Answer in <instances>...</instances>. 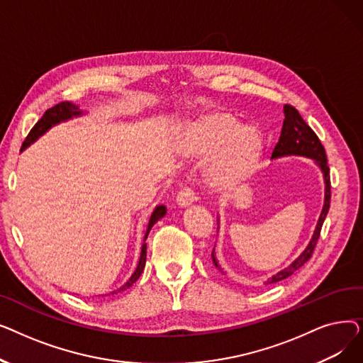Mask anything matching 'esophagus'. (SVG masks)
Segmentation results:
<instances>
[{
	"instance_id": "34e87169",
	"label": "esophagus",
	"mask_w": 363,
	"mask_h": 363,
	"mask_svg": "<svg viewBox=\"0 0 363 363\" xmlns=\"http://www.w3.org/2000/svg\"><path fill=\"white\" fill-rule=\"evenodd\" d=\"M196 200V196H194V191L189 186H184L181 191L178 193L177 196V203L179 207H188L191 206Z\"/></svg>"
}]
</instances>
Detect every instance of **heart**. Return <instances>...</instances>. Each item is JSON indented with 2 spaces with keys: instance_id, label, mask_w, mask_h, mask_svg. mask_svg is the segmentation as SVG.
<instances>
[{
  "instance_id": "obj_1",
  "label": "heart",
  "mask_w": 363,
  "mask_h": 363,
  "mask_svg": "<svg viewBox=\"0 0 363 363\" xmlns=\"http://www.w3.org/2000/svg\"><path fill=\"white\" fill-rule=\"evenodd\" d=\"M234 113L216 110L188 122L182 135L186 157H212L206 181L219 191H235L252 178L263 155V137L253 125H238Z\"/></svg>"
}]
</instances>
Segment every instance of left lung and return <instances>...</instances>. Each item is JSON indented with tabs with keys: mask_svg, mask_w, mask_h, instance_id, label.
<instances>
[{
	"mask_svg": "<svg viewBox=\"0 0 363 363\" xmlns=\"http://www.w3.org/2000/svg\"><path fill=\"white\" fill-rule=\"evenodd\" d=\"M284 116H285V119H284L282 129H281V137L272 151L271 159H279V157H287V156H303V157L313 159L323 174V182H325V199H323V207H322V212L319 215L312 240L309 241L306 249L303 250V253L289 266V268L279 271L277 275H274L272 278L266 281V284H274V282H278V281H282L285 278L291 277L312 257L315 245L320 235L323 220H325L327 213L330 211V200H331L330 167H328V162H327L325 148H323V145L320 144L318 135L312 130V128L303 121L300 113L293 106H290V104L284 106ZM212 259H213V263L216 268H219L218 260L215 257V249L212 252Z\"/></svg>",
	"mask_w": 363,
	"mask_h": 363,
	"instance_id": "8db88e82",
	"label": "left lung"
}]
</instances>
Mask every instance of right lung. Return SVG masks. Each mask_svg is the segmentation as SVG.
<instances>
[{
	"label": "right lung",
	"mask_w": 363,
	"mask_h": 363,
	"mask_svg": "<svg viewBox=\"0 0 363 363\" xmlns=\"http://www.w3.org/2000/svg\"><path fill=\"white\" fill-rule=\"evenodd\" d=\"M81 114H82V111L79 110V107L74 106L70 101H62L59 104H55L54 107L48 108L44 113V116L40 121H38L35 123V126L30 129L29 135L26 137V140H25V143L22 145V150L29 147L32 143H35L41 135H44V133L50 128H52L54 125L60 123V122H65V121H69V119L76 118V116H81ZM164 215H166V207L164 206H157L155 208V212L151 213V218H150L148 226H147V233L144 235V242H143V247H141V256H140V262H138L137 269H135V272L132 274V277L126 281V284H123L118 291H123V290L129 289L130 285L141 277V274L144 271V266H145V257H147V242H145V240L148 237V233H150V230L152 228V225H155L157 220H160ZM114 293H116V291H113L111 294H114Z\"/></svg>",
	"instance_id": "obj_1"
}]
</instances>
